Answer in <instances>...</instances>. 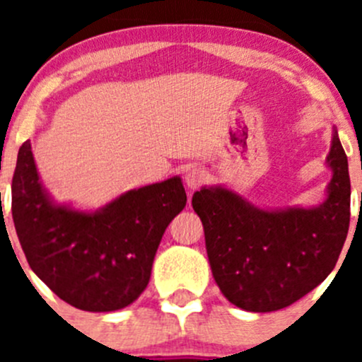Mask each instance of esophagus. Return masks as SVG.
<instances>
[{
	"label": "esophagus",
	"instance_id": "obj_1",
	"mask_svg": "<svg viewBox=\"0 0 362 362\" xmlns=\"http://www.w3.org/2000/svg\"><path fill=\"white\" fill-rule=\"evenodd\" d=\"M204 180H206V171L199 166L191 168L185 173V184H187L189 189H198Z\"/></svg>",
	"mask_w": 362,
	"mask_h": 362
}]
</instances>
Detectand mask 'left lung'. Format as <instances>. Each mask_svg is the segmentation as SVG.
Wrapping results in <instances>:
<instances>
[{"label":"left lung","mask_w":362,"mask_h":362,"mask_svg":"<svg viewBox=\"0 0 362 362\" xmlns=\"http://www.w3.org/2000/svg\"><path fill=\"white\" fill-rule=\"evenodd\" d=\"M326 163L333 177L319 206L266 210L222 185L194 192L211 275L233 305L282 310L333 272L350 224L349 160L337 129Z\"/></svg>","instance_id":"8db88e82"}]
</instances>
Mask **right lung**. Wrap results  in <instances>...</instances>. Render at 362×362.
Instances as JSON below:
<instances>
[{"instance_id":"1","label":"right lung","mask_w":362,"mask_h":362,"mask_svg":"<svg viewBox=\"0 0 362 362\" xmlns=\"http://www.w3.org/2000/svg\"><path fill=\"white\" fill-rule=\"evenodd\" d=\"M187 194L180 177L133 189L96 211L57 204L24 141L12 178V217L25 259L54 294L86 312L131 305L151 280L168 224Z\"/></svg>"}]
</instances>
